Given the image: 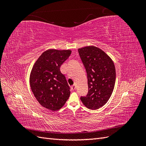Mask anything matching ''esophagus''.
I'll return each instance as SVG.
<instances>
[{"mask_svg":"<svg viewBox=\"0 0 146 146\" xmlns=\"http://www.w3.org/2000/svg\"><path fill=\"white\" fill-rule=\"evenodd\" d=\"M76 85H73L72 86H71V89H72V91H74L75 90H76Z\"/></svg>","mask_w":146,"mask_h":146,"instance_id":"esophagus-1","label":"esophagus"}]
</instances>
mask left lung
<instances>
[{"instance_id":"8db88e82","label":"left lung","mask_w":146,"mask_h":146,"mask_svg":"<svg viewBox=\"0 0 146 146\" xmlns=\"http://www.w3.org/2000/svg\"><path fill=\"white\" fill-rule=\"evenodd\" d=\"M87 73L88 92L82 96L84 105L90 110L104 106L111 97L116 81V69L110 57L100 48L91 46L78 49Z\"/></svg>"}]
</instances>
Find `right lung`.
I'll use <instances>...</instances> for the list:
<instances>
[{
  "instance_id": "add662e5",
  "label": "right lung",
  "mask_w": 146,
  "mask_h": 146,
  "mask_svg": "<svg viewBox=\"0 0 146 146\" xmlns=\"http://www.w3.org/2000/svg\"><path fill=\"white\" fill-rule=\"evenodd\" d=\"M70 54V50L44 52L30 73V87L35 98L43 107L52 111L62 108L69 98L70 87L60 66Z\"/></svg>"
}]
</instances>
